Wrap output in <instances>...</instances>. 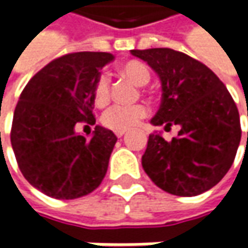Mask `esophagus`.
I'll list each match as a JSON object with an SVG mask.
<instances>
[{"instance_id": "1", "label": "esophagus", "mask_w": 248, "mask_h": 248, "mask_svg": "<svg viewBox=\"0 0 248 248\" xmlns=\"http://www.w3.org/2000/svg\"><path fill=\"white\" fill-rule=\"evenodd\" d=\"M125 132H127V131H116V137H117V138H121V137L125 135Z\"/></svg>"}]
</instances>
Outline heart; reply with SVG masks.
I'll return each mask as SVG.
<instances>
[{"mask_svg": "<svg viewBox=\"0 0 248 248\" xmlns=\"http://www.w3.org/2000/svg\"><path fill=\"white\" fill-rule=\"evenodd\" d=\"M120 73L125 76L137 85H146L150 80L149 69L143 63L131 61L120 67ZM93 99L96 105H105L109 100V80L105 74L98 77L93 88ZM149 109L145 105L132 106H113L108 109L102 116V123L105 127L114 131H127L138 125L142 119L148 116Z\"/></svg>", "mask_w": 248, "mask_h": 248, "instance_id": "obj_1", "label": "heart"}]
</instances>
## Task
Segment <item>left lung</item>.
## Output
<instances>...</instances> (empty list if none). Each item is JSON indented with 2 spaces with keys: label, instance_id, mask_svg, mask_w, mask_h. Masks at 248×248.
<instances>
[{
  "label": "left lung",
  "instance_id": "1",
  "mask_svg": "<svg viewBox=\"0 0 248 248\" xmlns=\"http://www.w3.org/2000/svg\"><path fill=\"white\" fill-rule=\"evenodd\" d=\"M161 82V103L153 125H179L167 142L149 135L142 167L149 178L175 196H197L215 186L233 164L242 138L236 103L205 64L170 48L132 49ZM248 116V111H247Z\"/></svg>",
  "mask_w": 248,
  "mask_h": 248
}]
</instances>
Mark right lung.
<instances>
[{
    "label": "right lung",
    "instance_id": "1",
    "mask_svg": "<svg viewBox=\"0 0 248 248\" xmlns=\"http://www.w3.org/2000/svg\"><path fill=\"white\" fill-rule=\"evenodd\" d=\"M108 52H77L48 63L34 76L14 113L11 143L29 184L44 195L72 200L93 192L106 175L117 137L95 127L90 138L76 124H95L93 88Z\"/></svg>",
    "mask_w": 248,
    "mask_h": 248
}]
</instances>
